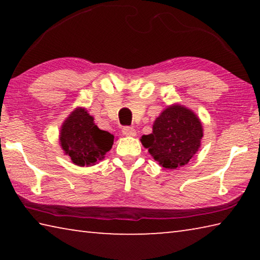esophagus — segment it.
<instances>
[{"mask_svg":"<svg viewBox=\"0 0 260 260\" xmlns=\"http://www.w3.org/2000/svg\"><path fill=\"white\" fill-rule=\"evenodd\" d=\"M122 134L125 136H128V138H133V136L136 135V131L133 127H124V128H122Z\"/></svg>","mask_w":260,"mask_h":260,"instance_id":"esophagus-1","label":"esophagus"}]
</instances>
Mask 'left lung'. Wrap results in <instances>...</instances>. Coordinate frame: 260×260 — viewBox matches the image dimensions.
Masks as SVG:
<instances>
[{"mask_svg": "<svg viewBox=\"0 0 260 260\" xmlns=\"http://www.w3.org/2000/svg\"><path fill=\"white\" fill-rule=\"evenodd\" d=\"M203 126L199 116L181 104L169 105L152 125V133L141 143L158 164L169 170L188 164L201 147Z\"/></svg>", "mask_w": 260, "mask_h": 260, "instance_id": "left-lung-1", "label": "left lung"}]
</instances>
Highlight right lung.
<instances>
[{
    "label": "right lung",
    "mask_w": 260,
    "mask_h": 260,
    "mask_svg": "<svg viewBox=\"0 0 260 260\" xmlns=\"http://www.w3.org/2000/svg\"><path fill=\"white\" fill-rule=\"evenodd\" d=\"M114 136L95 125L86 108L78 107L63 121L59 131L61 150L74 165L94 166L112 148Z\"/></svg>",
    "instance_id": "1"
}]
</instances>
